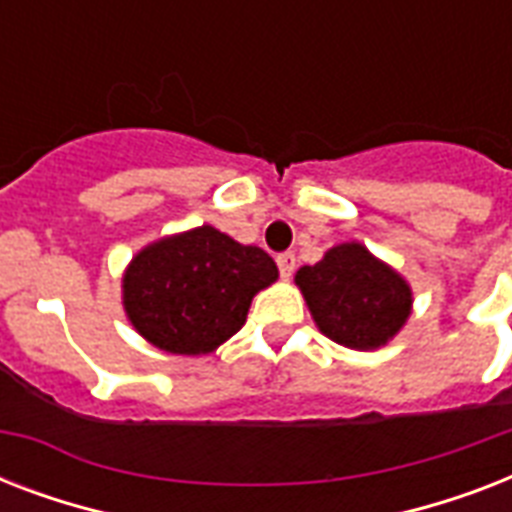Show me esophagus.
Returning <instances> with one entry per match:
<instances>
[{
	"mask_svg": "<svg viewBox=\"0 0 512 512\" xmlns=\"http://www.w3.org/2000/svg\"><path fill=\"white\" fill-rule=\"evenodd\" d=\"M295 255L292 252H281L279 257H276V265H279V273H281V279H289L292 276V271H295Z\"/></svg>",
	"mask_w": 512,
	"mask_h": 512,
	"instance_id": "obj_1",
	"label": "esophagus"
}]
</instances>
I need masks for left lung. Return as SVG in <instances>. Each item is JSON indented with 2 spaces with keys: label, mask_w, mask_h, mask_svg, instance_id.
<instances>
[{
  "label": "left lung",
  "mask_w": 512,
  "mask_h": 512,
  "mask_svg": "<svg viewBox=\"0 0 512 512\" xmlns=\"http://www.w3.org/2000/svg\"><path fill=\"white\" fill-rule=\"evenodd\" d=\"M316 327L353 350H374L398 335L412 313V289L401 273L358 241L337 244L295 276Z\"/></svg>",
  "instance_id": "left-lung-1"
}]
</instances>
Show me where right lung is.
<instances>
[{
	"label": "right lung",
	"mask_w": 512,
	"mask_h": 512,
	"mask_svg": "<svg viewBox=\"0 0 512 512\" xmlns=\"http://www.w3.org/2000/svg\"><path fill=\"white\" fill-rule=\"evenodd\" d=\"M276 279L268 252L201 225L132 257L122 279L124 311L154 348L201 356L244 327L252 297Z\"/></svg>",
	"instance_id": "1"
}]
</instances>
